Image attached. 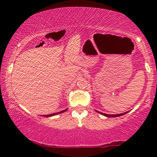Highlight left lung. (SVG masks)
Segmentation results:
<instances>
[{
  "label": "left lung",
  "mask_w": 157,
  "mask_h": 157,
  "mask_svg": "<svg viewBox=\"0 0 157 157\" xmlns=\"http://www.w3.org/2000/svg\"><path fill=\"white\" fill-rule=\"evenodd\" d=\"M98 112V111H97ZM100 114H101V115H104L106 117H109V118H113V117H118V116H123L124 114L127 113L128 112H125V113H120V114H115V115H110V114H106V113H101V112H99Z\"/></svg>",
  "instance_id": "1"
}]
</instances>
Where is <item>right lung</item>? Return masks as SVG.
Here are the masks:
<instances>
[{
    "instance_id": "add662e5",
    "label": "right lung",
    "mask_w": 157,
    "mask_h": 157,
    "mask_svg": "<svg viewBox=\"0 0 157 157\" xmlns=\"http://www.w3.org/2000/svg\"><path fill=\"white\" fill-rule=\"evenodd\" d=\"M67 110V109L63 110V111H60V112H58V113H52V114H49V115H44V116L45 117H50V116H55L56 114H59V113H63V112H65Z\"/></svg>"
}]
</instances>
